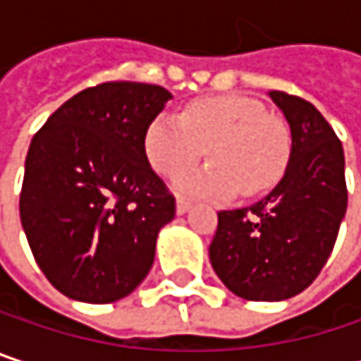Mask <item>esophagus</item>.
Returning <instances> with one entry per match:
<instances>
[{
    "instance_id": "1",
    "label": "esophagus",
    "mask_w": 361,
    "mask_h": 361,
    "mask_svg": "<svg viewBox=\"0 0 361 361\" xmlns=\"http://www.w3.org/2000/svg\"><path fill=\"white\" fill-rule=\"evenodd\" d=\"M190 204H192V202H190L188 198H183V196H178L176 209H178V213H180V215H183V213H185V211L190 209Z\"/></svg>"
}]
</instances>
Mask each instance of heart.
<instances>
[{
	"instance_id": "b5f03b06",
	"label": "heart",
	"mask_w": 361,
	"mask_h": 361,
	"mask_svg": "<svg viewBox=\"0 0 361 361\" xmlns=\"http://www.w3.org/2000/svg\"><path fill=\"white\" fill-rule=\"evenodd\" d=\"M290 146L288 125L259 100L238 94L192 100L180 118L157 116L144 135L148 163L165 178L196 165L207 152L211 163L181 173L176 188L209 198L269 190L286 171Z\"/></svg>"
}]
</instances>
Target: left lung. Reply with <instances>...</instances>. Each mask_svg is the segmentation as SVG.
<instances>
[{
	"instance_id": "8db88e82",
	"label": "left lung",
	"mask_w": 361,
	"mask_h": 361,
	"mask_svg": "<svg viewBox=\"0 0 361 361\" xmlns=\"http://www.w3.org/2000/svg\"><path fill=\"white\" fill-rule=\"evenodd\" d=\"M284 112L293 148L280 183L259 202L219 211L209 247L215 274L247 301H282L322 271L347 211L341 140L314 104L269 92Z\"/></svg>"
}]
</instances>
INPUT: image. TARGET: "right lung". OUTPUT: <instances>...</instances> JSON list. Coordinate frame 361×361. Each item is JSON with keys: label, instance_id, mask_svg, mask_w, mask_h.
I'll return each mask as SVG.
<instances>
[{"label": "right lung", "instance_id": "add662e5", "mask_svg": "<svg viewBox=\"0 0 361 361\" xmlns=\"http://www.w3.org/2000/svg\"><path fill=\"white\" fill-rule=\"evenodd\" d=\"M169 98L161 85L106 81L66 100L33 135L20 221L62 295L112 303L150 271L176 196L152 171L144 135Z\"/></svg>", "mask_w": 361, "mask_h": 361}]
</instances>
